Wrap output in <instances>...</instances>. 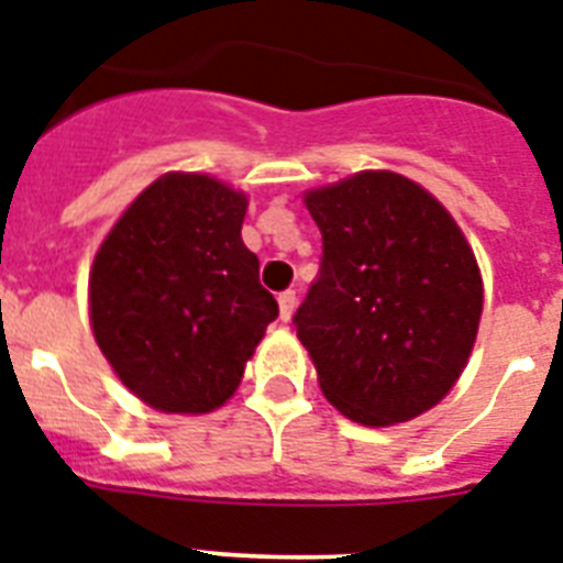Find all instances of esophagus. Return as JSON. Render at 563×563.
I'll return each mask as SVG.
<instances>
[{
  "label": "esophagus",
  "instance_id": "1",
  "mask_svg": "<svg viewBox=\"0 0 563 563\" xmlns=\"http://www.w3.org/2000/svg\"><path fill=\"white\" fill-rule=\"evenodd\" d=\"M296 310V290L278 292V313H282V322H287Z\"/></svg>",
  "mask_w": 563,
  "mask_h": 563
}]
</instances>
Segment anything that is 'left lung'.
Wrapping results in <instances>:
<instances>
[{
	"label": "left lung",
	"instance_id": "8db88e82",
	"mask_svg": "<svg viewBox=\"0 0 563 563\" xmlns=\"http://www.w3.org/2000/svg\"><path fill=\"white\" fill-rule=\"evenodd\" d=\"M322 264L292 324L331 406L362 426L429 411L457 383L483 310L454 218L397 172H360L305 198Z\"/></svg>",
	"mask_w": 563,
	"mask_h": 563
}]
</instances>
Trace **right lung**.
Returning a JSON list of instances; mask_svg holds the SVG:
<instances>
[{"instance_id": "obj_1", "label": "right lung", "mask_w": 563, "mask_h": 563, "mask_svg": "<svg viewBox=\"0 0 563 563\" xmlns=\"http://www.w3.org/2000/svg\"><path fill=\"white\" fill-rule=\"evenodd\" d=\"M247 198L209 175L143 189L97 253L91 328L123 385L169 415L212 411L278 316L241 241Z\"/></svg>"}]
</instances>
